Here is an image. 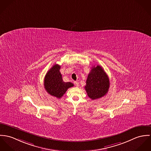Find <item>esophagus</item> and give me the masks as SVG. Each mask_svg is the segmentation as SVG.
<instances>
[{
	"instance_id": "obj_1",
	"label": "esophagus",
	"mask_w": 151,
	"mask_h": 151,
	"mask_svg": "<svg viewBox=\"0 0 151 151\" xmlns=\"http://www.w3.org/2000/svg\"><path fill=\"white\" fill-rule=\"evenodd\" d=\"M74 84H75V85L76 87L79 86V83L78 82H74Z\"/></svg>"
}]
</instances>
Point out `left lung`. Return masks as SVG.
Instances as JSON below:
<instances>
[{
	"mask_svg": "<svg viewBox=\"0 0 151 151\" xmlns=\"http://www.w3.org/2000/svg\"><path fill=\"white\" fill-rule=\"evenodd\" d=\"M109 79L100 65L92 67L88 73L84 88L87 96L91 100H96L104 96L109 88Z\"/></svg>",
	"mask_w": 151,
	"mask_h": 151,
	"instance_id": "8db88e82",
	"label": "left lung"
}]
</instances>
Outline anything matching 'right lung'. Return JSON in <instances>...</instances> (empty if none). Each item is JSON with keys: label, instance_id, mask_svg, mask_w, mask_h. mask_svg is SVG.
<instances>
[{"label": "right lung", "instance_id": "add662e5", "mask_svg": "<svg viewBox=\"0 0 151 151\" xmlns=\"http://www.w3.org/2000/svg\"><path fill=\"white\" fill-rule=\"evenodd\" d=\"M61 66L55 64L47 72L44 80V86L47 92L52 96L61 99L68 89L73 86L71 82H65L60 72Z\"/></svg>", "mask_w": 151, "mask_h": 151}]
</instances>
